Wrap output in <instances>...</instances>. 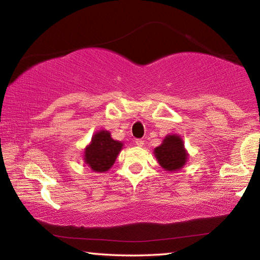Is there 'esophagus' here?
Masks as SVG:
<instances>
[{
  "instance_id": "34e87169",
  "label": "esophagus",
  "mask_w": 260,
  "mask_h": 260,
  "mask_svg": "<svg viewBox=\"0 0 260 260\" xmlns=\"http://www.w3.org/2000/svg\"><path fill=\"white\" fill-rule=\"evenodd\" d=\"M135 144L138 147H143V144H144V141L142 140V139H136L135 140Z\"/></svg>"
}]
</instances>
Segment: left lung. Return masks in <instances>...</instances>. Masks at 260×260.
<instances>
[{
    "instance_id": "left-lung-1",
    "label": "left lung",
    "mask_w": 260,
    "mask_h": 260,
    "mask_svg": "<svg viewBox=\"0 0 260 260\" xmlns=\"http://www.w3.org/2000/svg\"><path fill=\"white\" fill-rule=\"evenodd\" d=\"M155 156L162 169L171 172L181 169L187 160L183 142L178 135L166 136L161 146L155 149Z\"/></svg>"
}]
</instances>
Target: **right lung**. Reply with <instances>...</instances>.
Wrapping results in <instances>:
<instances>
[{
  "label": "right lung",
  "mask_w": 260,
  "mask_h": 260,
  "mask_svg": "<svg viewBox=\"0 0 260 260\" xmlns=\"http://www.w3.org/2000/svg\"><path fill=\"white\" fill-rule=\"evenodd\" d=\"M122 143L114 141L109 132L101 131L91 138V143L86 148L85 161L95 172H105L113 165Z\"/></svg>",
  "instance_id": "obj_1"
}]
</instances>
